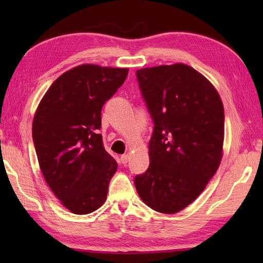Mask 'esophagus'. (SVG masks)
Masks as SVG:
<instances>
[{"label": "esophagus", "mask_w": 263, "mask_h": 263, "mask_svg": "<svg viewBox=\"0 0 263 263\" xmlns=\"http://www.w3.org/2000/svg\"><path fill=\"white\" fill-rule=\"evenodd\" d=\"M128 159H130V157H128L127 154H124L121 157V161H122L123 164H126L128 162Z\"/></svg>", "instance_id": "34e87169"}]
</instances>
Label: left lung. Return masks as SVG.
Masks as SVG:
<instances>
[{"instance_id":"1","label":"left lung","mask_w":263,"mask_h":263,"mask_svg":"<svg viewBox=\"0 0 263 263\" xmlns=\"http://www.w3.org/2000/svg\"><path fill=\"white\" fill-rule=\"evenodd\" d=\"M154 127L149 166L135 177L146 205L162 213L183 210L205 189L221 160L224 106L215 87L183 64L137 70Z\"/></svg>"}]
</instances>
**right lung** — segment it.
<instances>
[{
	"label": "right lung",
	"mask_w": 263,
	"mask_h": 263,
	"mask_svg": "<svg viewBox=\"0 0 263 263\" xmlns=\"http://www.w3.org/2000/svg\"><path fill=\"white\" fill-rule=\"evenodd\" d=\"M127 73V68L78 66L52 83L35 111L32 139L44 179L77 215H87L104 203L117 171L99 130L102 108Z\"/></svg>",
	"instance_id": "obj_1"
}]
</instances>
